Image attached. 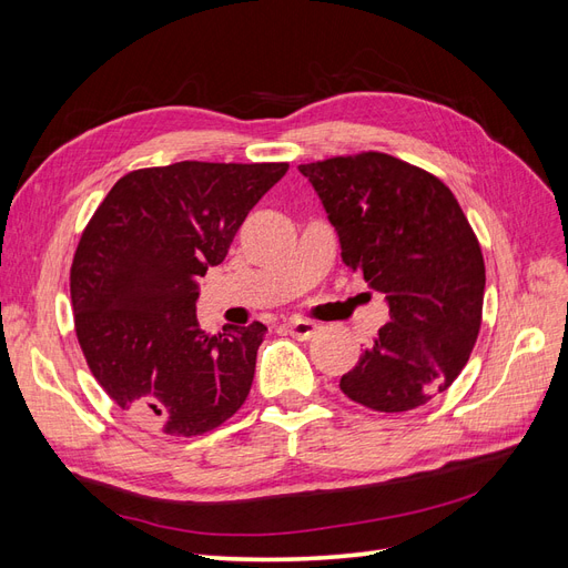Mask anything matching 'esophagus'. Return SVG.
Returning <instances> with one entry per match:
<instances>
[{"label": "esophagus", "instance_id": "obj_1", "mask_svg": "<svg viewBox=\"0 0 568 568\" xmlns=\"http://www.w3.org/2000/svg\"><path fill=\"white\" fill-rule=\"evenodd\" d=\"M284 329L298 341H307V338H313L317 334V324L307 322V320H291V322L284 324Z\"/></svg>", "mask_w": 568, "mask_h": 568}]
</instances>
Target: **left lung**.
<instances>
[{
	"instance_id": "8db88e82",
	"label": "left lung",
	"mask_w": 568,
	"mask_h": 568,
	"mask_svg": "<svg viewBox=\"0 0 568 568\" xmlns=\"http://www.w3.org/2000/svg\"><path fill=\"white\" fill-rule=\"evenodd\" d=\"M334 225L341 257L386 296L388 317L341 376L351 400L407 412L448 390L480 329L486 265L455 194L379 151L298 165Z\"/></svg>"
}]
</instances>
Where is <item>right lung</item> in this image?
Masks as SVG:
<instances>
[{"mask_svg": "<svg viewBox=\"0 0 568 568\" xmlns=\"http://www.w3.org/2000/svg\"><path fill=\"white\" fill-rule=\"evenodd\" d=\"M288 163L182 161L120 178L71 267L75 334L109 398L168 436H201L244 405L267 326L205 334L199 277L225 261Z\"/></svg>", "mask_w": 568, "mask_h": 568, "instance_id": "obj_1", "label": "right lung"}]
</instances>
